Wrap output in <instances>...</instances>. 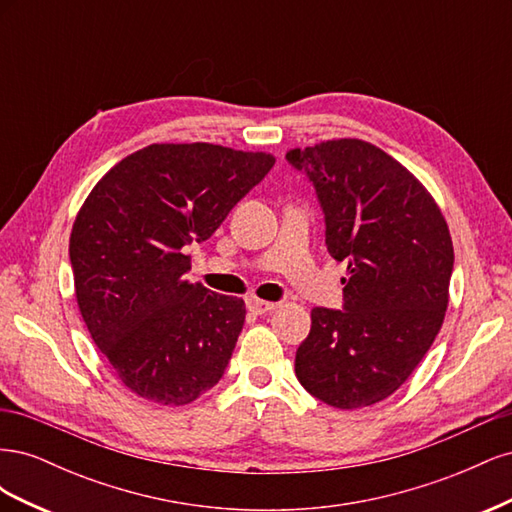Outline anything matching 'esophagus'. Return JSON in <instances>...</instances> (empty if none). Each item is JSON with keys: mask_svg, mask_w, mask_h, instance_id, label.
I'll return each mask as SVG.
<instances>
[{"mask_svg": "<svg viewBox=\"0 0 512 512\" xmlns=\"http://www.w3.org/2000/svg\"><path fill=\"white\" fill-rule=\"evenodd\" d=\"M277 305L275 303H269V301H262V299H256V297H252V299H247V309H250L252 314H256V316H262V314H267V312H271V309H275Z\"/></svg>", "mask_w": 512, "mask_h": 512, "instance_id": "1", "label": "esophagus"}]
</instances>
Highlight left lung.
I'll return each instance as SVG.
<instances>
[{"mask_svg":"<svg viewBox=\"0 0 512 512\" xmlns=\"http://www.w3.org/2000/svg\"><path fill=\"white\" fill-rule=\"evenodd\" d=\"M314 183L324 241L346 260L344 309H312L294 371L339 410L393 395L436 339L448 305L453 241L436 200L406 166L359 138L290 149Z\"/></svg>","mask_w":512,"mask_h":512,"instance_id":"left-lung-1","label":"left lung"}]
</instances>
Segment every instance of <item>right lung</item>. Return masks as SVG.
<instances>
[{"label":"right lung","instance_id":"add662e5","mask_svg":"<svg viewBox=\"0 0 512 512\" xmlns=\"http://www.w3.org/2000/svg\"><path fill=\"white\" fill-rule=\"evenodd\" d=\"M275 158L222 145H149L96 183L70 235L87 331L132 393L185 406L220 382L245 303L190 284L188 245L207 241Z\"/></svg>","mask_w":512,"mask_h":512}]
</instances>
